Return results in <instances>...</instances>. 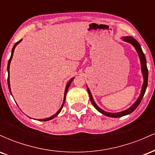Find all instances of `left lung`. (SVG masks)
<instances>
[{
    "instance_id": "obj_1",
    "label": "left lung",
    "mask_w": 155,
    "mask_h": 155,
    "mask_svg": "<svg viewBox=\"0 0 155 155\" xmlns=\"http://www.w3.org/2000/svg\"><path fill=\"white\" fill-rule=\"evenodd\" d=\"M123 41H127L128 43H130L132 45H133V47L136 48L137 52H138V55H139V58L140 60V64H141V71H142V74H143V86H142V89H141V92H140V95L139 97H138V100H137L136 102L134 103V104L131 107H130L128 109L125 110V111H122V112H119V113H109V112H106L102 110L101 108H100L98 106L96 105L95 103V101H93V98H92L91 92H90V90L87 87V91L89 93V95H90V101H91V103L93 105V106L95 107L96 109L99 112H101V114H103L106 115V116L109 117H114V118H116V117H123L125 116V115L130 114L132 112L134 111L136 108L138 107V105L140 104V101H141L142 98H143V95H144L146 90H147V84H148V69H147V60H146V58L145 55L143 54V51H142L141 47H140L139 43L136 40L135 38H133V37L131 36H126L123 38Z\"/></svg>"
}]
</instances>
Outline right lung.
<instances>
[{
	"label": "right lung",
	"mask_w": 155,
	"mask_h": 155,
	"mask_svg": "<svg viewBox=\"0 0 155 155\" xmlns=\"http://www.w3.org/2000/svg\"><path fill=\"white\" fill-rule=\"evenodd\" d=\"M21 41L22 40H20V41H19L18 42H17V43H16L15 45H14V47H13V48H12V55H11V58H9V60H8V66H7V70H8V89H9V91H10V92H11V88H10V83H9V66H10V63H11V60H12V57H13V54H14V51H15V47H16V46L17 45V44H18L19 42ZM73 79H74V78H73V79H71L70 80V81H68V83L67 84V85H66V87H65V95H64V101H63V104H62V106H61V108H60L59 109V111H58V112H57L56 114H54L53 115V116H51V117H49V118H46V119H42V120H38V121H48V120H52L53 118H54L55 117H57L58 116V114L60 113V111H61V110H62V108H63V106H64V104H65V97H66V94H67V92H68V87H70V85H71V82H72V81H73ZM12 94V93H11Z\"/></svg>",
	"instance_id": "right-lung-1"
}]
</instances>
